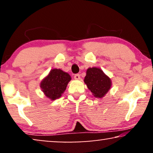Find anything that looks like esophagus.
Returning <instances> with one entry per match:
<instances>
[{
	"instance_id": "34e87169",
	"label": "esophagus",
	"mask_w": 153,
	"mask_h": 153,
	"mask_svg": "<svg viewBox=\"0 0 153 153\" xmlns=\"http://www.w3.org/2000/svg\"><path fill=\"white\" fill-rule=\"evenodd\" d=\"M74 79H76V80H79V79H80V75L79 74H76L74 75Z\"/></svg>"
}]
</instances>
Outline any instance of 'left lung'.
I'll return each instance as SVG.
<instances>
[{
  "label": "left lung",
  "instance_id": "8db88e82",
  "mask_svg": "<svg viewBox=\"0 0 153 153\" xmlns=\"http://www.w3.org/2000/svg\"><path fill=\"white\" fill-rule=\"evenodd\" d=\"M84 83L95 97L102 98L111 87V79L100 68H89L86 70Z\"/></svg>",
  "mask_w": 153,
  "mask_h": 153
}]
</instances>
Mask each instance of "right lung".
<instances>
[{"label":"right lung","mask_w":153,"mask_h":153,"mask_svg":"<svg viewBox=\"0 0 153 153\" xmlns=\"http://www.w3.org/2000/svg\"><path fill=\"white\" fill-rule=\"evenodd\" d=\"M70 75L60 69H52L40 82V88L46 97L51 100L58 99L71 81Z\"/></svg>","instance_id":"obj_1"}]
</instances>
